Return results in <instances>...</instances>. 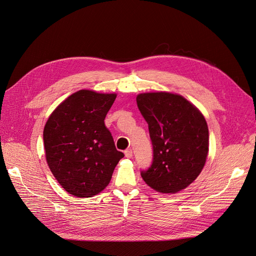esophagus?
Masks as SVG:
<instances>
[{"mask_svg":"<svg viewBox=\"0 0 256 256\" xmlns=\"http://www.w3.org/2000/svg\"><path fill=\"white\" fill-rule=\"evenodd\" d=\"M124 154H126V158H130L132 156V148H128V150H126Z\"/></svg>","mask_w":256,"mask_h":256,"instance_id":"34e87169","label":"esophagus"}]
</instances>
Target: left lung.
<instances>
[{"label": "left lung", "instance_id": "8db88e82", "mask_svg": "<svg viewBox=\"0 0 256 256\" xmlns=\"http://www.w3.org/2000/svg\"><path fill=\"white\" fill-rule=\"evenodd\" d=\"M136 104L148 124L154 160L140 176L162 194H176L202 172L208 154L202 114L184 96L166 92L140 94Z\"/></svg>", "mask_w": 256, "mask_h": 256}]
</instances>
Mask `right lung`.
<instances>
[{"label":"right lung","instance_id":"1","mask_svg":"<svg viewBox=\"0 0 256 256\" xmlns=\"http://www.w3.org/2000/svg\"><path fill=\"white\" fill-rule=\"evenodd\" d=\"M116 98V94L80 90L66 98L46 122V160L70 194L92 198L102 192L124 156L104 124Z\"/></svg>","mask_w":256,"mask_h":256}]
</instances>
